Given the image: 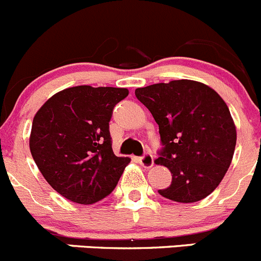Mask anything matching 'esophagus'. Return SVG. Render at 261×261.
I'll return each instance as SVG.
<instances>
[{
	"label": "esophagus",
	"mask_w": 261,
	"mask_h": 261,
	"mask_svg": "<svg viewBox=\"0 0 261 261\" xmlns=\"http://www.w3.org/2000/svg\"><path fill=\"white\" fill-rule=\"evenodd\" d=\"M139 163H140V164L143 165L144 168L149 169V168H151L152 165H154V158H152L151 154L146 152V154L144 155V156L139 158Z\"/></svg>",
	"instance_id": "obj_1"
}]
</instances>
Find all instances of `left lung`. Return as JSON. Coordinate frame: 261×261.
Listing matches in <instances>:
<instances>
[{
  "instance_id": "obj_1",
  "label": "left lung",
  "mask_w": 261,
  "mask_h": 261,
  "mask_svg": "<svg viewBox=\"0 0 261 261\" xmlns=\"http://www.w3.org/2000/svg\"><path fill=\"white\" fill-rule=\"evenodd\" d=\"M135 96L159 125L164 145L155 164L172 173L159 193L180 203L201 201L225 177L236 146V126L226 102L201 82L180 80L136 88Z\"/></svg>"
}]
</instances>
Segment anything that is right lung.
Returning <instances> with one entry per match:
<instances>
[{
    "label": "right lung",
    "instance_id": "obj_1",
    "mask_svg": "<svg viewBox=\"0 0 261 261\" xmlns=\"http://www.w3.org/2000/svg\"><path fill=\"white\" fill-rule=\"evenodd\" d=\"M127 94V88L70 87L36 112L31 155L45 180L69 201L92 204L103 199L130 163L114 154L109 125L114 107Z\"/></svg>",
    "mask_w": 261,
    "mask_h": 261
}]
</instances>
